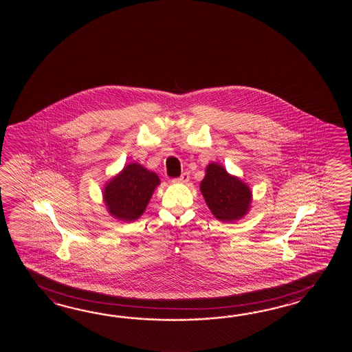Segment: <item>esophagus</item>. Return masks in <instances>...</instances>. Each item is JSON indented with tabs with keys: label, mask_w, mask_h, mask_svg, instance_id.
<instances>
[{
	"label": "esophagus",
	"mask_w": 352,
	"mask_h": 352,
	"mask_svg": "<svg viewBox=\"0 0 352 352\" xmlns=\"http://www.w3.org/2000/svg\"><path fill=\"white\" fill-rule=\"evenodd\" d=\"M188 179H190L188 173H184L177 179H173V182H175V184H186Z\"/></svg>",
	"instance_id": "obj_1"
}]
</instances>
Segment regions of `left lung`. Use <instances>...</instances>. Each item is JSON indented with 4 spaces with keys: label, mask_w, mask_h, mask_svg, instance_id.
Masks as SVG:
<instances>
[{
    "label": "left lung",
    "mask_w": 352,
    "mask_h": 352,
    "mask_svg": "<svg viewBox=\"0 0 352 352\" xmlns=\"http://www.w3.org/2000/svg\"><path fill=\"white\" fill-rule=\"evenodd\" d=\"M202 196L217 220L232 223L247 215L252 191L245 182L232 176L223 166L210 164L200 184Z\"/></svg>",
    "instance_id": "1"
}]
</instances>
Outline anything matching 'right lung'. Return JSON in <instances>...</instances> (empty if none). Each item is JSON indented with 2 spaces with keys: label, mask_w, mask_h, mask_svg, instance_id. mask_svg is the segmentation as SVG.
Returning a JSON list of instances; mask_svg holds the SVG:
<instances>
[{
  "label": "right lung",
  "mask_w": 352,
  "mask_h": 352,
  "mask_svg": "<svg viewBox=\"0 0 352 352\" xmlns=\"http://www.w3.org/2000/svg\"><path fill=\"white\" fill-rule=\"evenodd\" d=\"M157 175L140 164H128L104 187L103 197L109 214L123 221H135L142 215L155 188Z\"/></svg>",
  "instance_id": "add662e5"
}]
</instances>
